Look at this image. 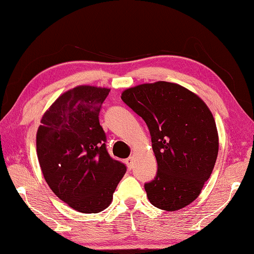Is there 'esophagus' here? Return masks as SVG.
<instances>
[{"instance_id":"34e87169","label":"esophagus","mask_w":254,"mask_h":254,"mask_svg":"<svg viewBox=\"0 0 254 254\" xmlns=\"http://www.w3.org/2000/svg\"><path fill=\"white\" fill-rule=\"evenodd\" d=\"M133 160H134V157L133 156H131V157H128L127 159V167L130 169H132V167H133Z\"/></svg>"}]
</instances>
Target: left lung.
Here are the masks:
<instances>
[{"label": "left lung", "instance_id": "obj_1", "mask_svg": "<svg viewBox=\"0 0 254 254\" xmlns=\"http://www.w3.org/2000/svg\"><path fill=\"white\" fill-rule=\"evenodd\" d=\"M121 98L144 120L151 135L158 171L144 185L150 203L168 212L192 203L218 153V133L208 106L195 93L168 81L127 88Z\"/></svg>", "mask_w": 254, "mask_h": 254}]
</instances>
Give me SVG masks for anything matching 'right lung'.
I'll return each instance as SVG.
<instances>
[{"instance_id": "obj_1", "label": "right lung", "mask_w": 254, "mask_h": 254, "mask_svg": "<svg viewBox=\"0 0 254 254\" xmlns=\"http://www.w3.org/2000/svg\"><path fill=\"white\" fill-rule=\"evenodd\" d=\"M110 88L80 85L62 94L41 118L37 156L45 180L59 199L80 213L110 206L127 167L110 157L98 121Z\"/></svg>"}]
</instances>
